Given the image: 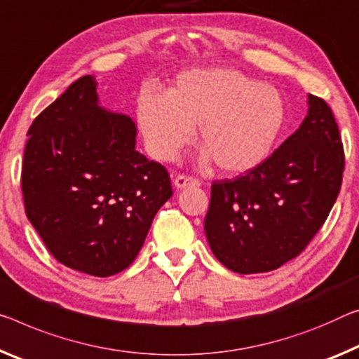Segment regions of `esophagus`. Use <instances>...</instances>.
Returning a JSON list of instances; mask_svg holds the SVG:
<instances>
[{
  "label": "esophagus",
  "mask_w": 359,
  "mask_h": 359,
  "mask_svg": "<svg viewBox=\"0 0 359 359\" xmlns=\"http://www.w3.org/2000/svg\"><path fill=\"white\" fill-rule=\"evenodd\" d=\"M174 185L177 187V189H185V187H198L200 185V180L191 177V175H185V174H180L175 177L174 180Z\"/></svg>",
  "instance_id": "obj_1"
}]
</instances>
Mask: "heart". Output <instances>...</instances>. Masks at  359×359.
<instances>
[{"label": "heart", "instance_id": "obj_1", "mask_svg": "<svg viewBox=\"0 0 359 359\" xmlns=\"http://www.w3.org/2000/svg\"><path fill=\"white\" fill-rule=\"evenodd\" d=\"M135 118L150 155L172 161L198 128L203 158L244 174L270 156L286 118L280 90L233 68L185 72L166 94L144 90Z\"/></svg>", "mask_w": 359, "mask_h": 359}]
</instances>
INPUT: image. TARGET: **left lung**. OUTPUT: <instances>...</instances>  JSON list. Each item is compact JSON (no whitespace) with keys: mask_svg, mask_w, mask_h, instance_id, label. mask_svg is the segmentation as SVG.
Returning <instances> with one entry per match:
<instances>
[{"mask_svg":"<svg viewBox=\"0 0 359 359\" xmlns=\"http://www.w3.org/2000/svg\"><path fill=\"white\" fill-rule=\"evenodd\" d=\"M344 168L331 107L309 95V115L280 149L249 172L212 182L204 219L210 251L241 275L297 257L331 212Z\"/></svg>","mask_w":359,"mask_h":359,"instance_id":"obj_1","label":"left lung"}]
</instances>
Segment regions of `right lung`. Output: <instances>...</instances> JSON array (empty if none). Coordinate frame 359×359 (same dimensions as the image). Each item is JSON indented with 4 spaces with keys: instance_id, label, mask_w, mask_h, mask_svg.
<instances>
[{
    "instance_id": "add662e5",
    "label": "right lung",
    "mask_w": 359,
    "mask_h": 359,
    "mask_svg": "<svg viewBox=\"0 0 359 359\" xmlns=\"http://www.w3.org/2000/svg\"><path fill=\"white\" fill-rule=\"evenodd\" d=\"M94 76L67 88L28 129L22 164L25 214L48 251L93 276L126 270L158 209L169 172L135 150L137 128L99 107Z\"/></svg>"
}]
</instances>
